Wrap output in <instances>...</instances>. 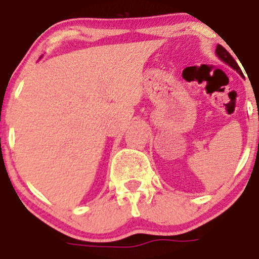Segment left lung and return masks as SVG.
<instances>
[{
    "label": "left lung",
    "instance_id": "left-lung-1",
    "mask_svg": "<svg viewBox=\"0 0 259 259\" xmlns=\"http://www.w3.org/2000/svg\"><path fill=\"white\" fill-rule=\"evenodd\" d=\"M215 54L218 55V58H220L221 60H223V62L226 63V64H228L230 67H232L234 69H236L237 72H239L241 76H243V72H241V69H240V67L237 66V63L235 62L234 58L231 57V54L228 53L227 50H226L225 48H223L222 45H217V49H215Z\"/></svg>",
    "mask_w": 259,
    "mask_h": 259
}]
</instances>
